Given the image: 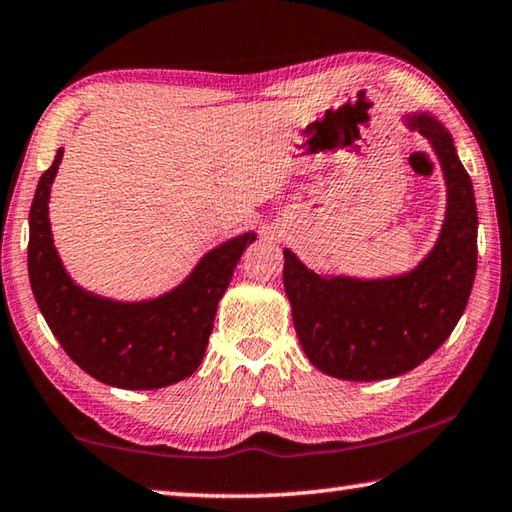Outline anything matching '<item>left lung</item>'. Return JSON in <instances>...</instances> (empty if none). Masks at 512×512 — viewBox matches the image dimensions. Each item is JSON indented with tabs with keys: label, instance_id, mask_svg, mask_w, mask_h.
<instances>
[{
	"label": "left lung",
	"instance_id": "obj_1",
	"mask_svg": "<svg viewBox=\"0 0 512 512\" xmlns=\"http://www.w3.org/2000/svg\"><path fill=\"white\" fill-rule=\"evenodd\" d=\"M409 126L431 142L447 183V216L436 248L391 280L323 277L284 250V289L302 350L325 375L375 381L429 359L463 316L476 275V203L452 135L429 115Z\"/></svg>",
	"mask_w": 512,
	"mask_h": 512
}]
</instances>
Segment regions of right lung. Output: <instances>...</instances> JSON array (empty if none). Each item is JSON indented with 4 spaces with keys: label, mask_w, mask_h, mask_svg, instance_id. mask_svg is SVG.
Instances as JSON below:
<instances>
[{
    "label": "right lung",
    "mask_w": 512,
    "mask_h": 512,
    "mask_svg": "<svg viewBox=\"0 0 512 512\" xmlns=\"http://www.w3.org/2000/svg\"><path fill=\"white\" fill-rule=\"evenodd\" d=\"M63 149L42 173L29 212V280L47 325L76 366L103 384L153 391L201 366L216 305L255 232L207 253L171 293L146 302H115L76 287L49 228V192Z\"/></svg>",
    "instance_id": "right-lung-1"
}]
</instances>
